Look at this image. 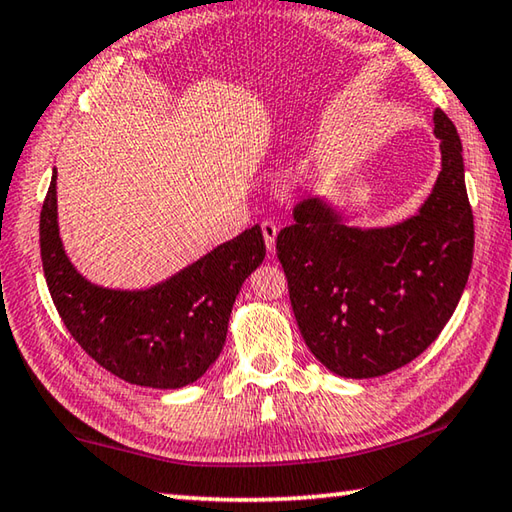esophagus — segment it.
<instances>
[{
	"instance_id": "esophagus-1",
	"label": "esophagus",
	"mask_w": 512,
	"mask_h": 512,
	"mask_svg": "<svg viewBox=\"0 0 512 512\" xmlns=\"http://www.w3.org/2000/svg\"><path fill=\"white\" fill-rule=\"evenodd\" d=\"M277 225L273 221H264L262 223V235H264V241H266V248L268 250H275V239H277Z\"/></svg>"
}]
</instances>
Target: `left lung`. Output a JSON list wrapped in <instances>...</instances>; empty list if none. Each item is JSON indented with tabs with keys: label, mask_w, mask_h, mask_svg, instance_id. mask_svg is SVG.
Returning <instances> with one entry per match:
<instances>
[{
	"label": "left lung",
	"mask_w": 512,
	"mask_h": 512,
	"mask_svg": "<svg viewBox=\"0 0 512 512\" xmlns=\"http://www.w3.org/2000/svg\"><path fill=\"white\" fill-rule=\"evenodd\" d=\"M433 124L443 171L420 214L361 230L307 198L277 235L302 339L341 377L368 379L406 366L438 339L463 296L474 255L463 146L440 108Z\"/></svg>",
	"instance_id": "obj_1"
}]
</instances>
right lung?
Instances as JSON below:
<instances>
[{
    "label": "right lung",
    "mask_w": 512,
    "mask_h": 512,
    "mask_svg": "<svg viewBox=\"0 0 512 512\" xmlns=\"http://www.w3.org/2000/svg\"><path fill=\"white\" fill-rule=\"evenodd\" d=\"M259 225L146 291L94 287L60 244L56 171L40 212V257L51 300L88 357L128 384L180 388L205 375L223 350L246 277L264 262Z\"/></svg>",
    "instance_id": "obj_1"
}]
</instances>
